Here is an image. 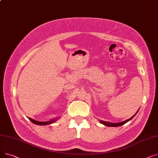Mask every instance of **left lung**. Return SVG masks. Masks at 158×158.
<instances>
[{"label":"left lung","mask_w":158,"mask_h":158,"mask_svg":"<svg viewBox=\"0 0 158 158\" xmlns=\"http://www.w3.org/2000/svg\"><path fill=\"white\" fill-rule=\"evenodd\" d=\"M135 114L134 116H132V117L131 118H129V119H128V120H127L123 121V122H118V123H111V122H105V121H102V120H100V122H101V123L104 124V125H105V126H108V127H118V126H122V125H123L124 123H126V122H127L128 121H129L130 120H131L132 118H133V117H135Z\"/></svg>","instance_id":"1"}]
</instances>
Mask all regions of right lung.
<instances>
[{
  "label": "right lung",
  "mask_w": 158,
  "mask_h": 158,
  "mask_svg": "<svg viewBox=\"0 0 158 158\" xmlns=\"http://www.w3.org/2000/svg\"><path fill=\"white\" fill-rule=\"evenodd\" d=\"M29 119L32 122L34 123L35 124H36V125H40V126H44V125H47V124H50V123H52V122H54L55 121V120H50L48 122H38V121H36L35 120H33L31 118H29Z\"/></svg>",
  "instance_id": "right-lung-1"
}]
</instances>
